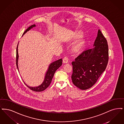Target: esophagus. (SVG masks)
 <instances>
[{"label":"esophagus","mask_w":124,"mask_h":124,"mask_svg":"<svg viewBox=\"0 0 124 124\" xmlns=\"http://www.w3.org/2000/svg\"><path fill=\"white\" fill-rule=\"evenodd\" d=\"M69 59L68 58V57L67 56H65L63 59V62L64 63H67L69 62Z\"/></svg>","instance_id":"34e87169"}]
</instances>
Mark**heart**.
<instances>
[{
    "label": "heart",
    "mask_w": 124,
    "mask_h": 124,
    "mask_svg": "<svg viewBox=\"0 0 124 124\" xmlns=\"http://www.w3.org/2000/svg\"><path fill=\"white\" fill-rule=\"evenodd\" d=\"M80 35H81V34L80 33H77V34H76V35H75V37L77 38V37L80 36ZM81 45H82L81 42V41L78 42L74 47V51H76V52L78 51L81 49Z\"/></svg>",
    "instance_id": "heart-1"
}]
</instances>
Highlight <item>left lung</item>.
<instances>
[{"label": "left lung", "mask_w": 124, "mask_h": 124, "mask_svg": "<svg viewBox=\"0 0 124 124\" xmlns=\"http://www.w3.org/2000/svg\"><path fill=\"white\" fill-rule=\"evenodd\" d=\"M94 47L83 51L72 62L73 84L81 90L91 87L105 70L108 62V42L99 30Z\"/></svg>", "instance_id": "8db88e82"}]
</instances>
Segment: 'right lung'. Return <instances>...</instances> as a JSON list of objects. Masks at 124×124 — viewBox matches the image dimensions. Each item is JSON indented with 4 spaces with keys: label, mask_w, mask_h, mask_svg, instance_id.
<instances>
[{
    "label": "right lung",
    "mask_w": 124,
    "mask_h": 124,
    "mask_svg": "<svg viewBox=\"0 0 124 124\" xmlns=\"http://www.w3.org/2000/svg\"><path fill=\"white\" fill-rule=\"evenodd\" d=\"M36 26L35 24H33L31 25V26L29 27L27 30L23 33V35H24L25 33L27 32L28 31L30 30L31 29H32L34 27ZM18 45L17 44V47H16V65L17 70L19 71L18 70ZM62 59H60L52 63H50L48 67V70H47L45 76L44 78V80L43 81V82L39 86H36V87H32V86H30L27 85V84H25V83L24 82V84L27 86L30 89L32 90L33 91L35 92H41L45 90L48 87L50 84L52 80L53 79V77L54 76V73L55 72L56 70H57L62 65Z\"/></svg>",
    "instance_id": "add662e5"
}]
</instances>
